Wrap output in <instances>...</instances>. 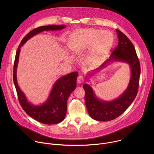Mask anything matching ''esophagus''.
Masks as SVG:
<instances>
[{
	"label": "esophagus",
	"instance_id": "esophagus-1",
	"mask_svg": "<svg viewBox=\"0 0 154 154\" xmlns=\"http://www.w3.org/2000/svg\"><path fill=\"white\" fill-rule=\"evenodd\" d=\"M77 83H79V84L82 83L84 82V78H83V77L82 76V75H79V76L77 77Z\"/></svg>",
	"mask_w": 154,
	"mask_h": 154
}]
</instances>
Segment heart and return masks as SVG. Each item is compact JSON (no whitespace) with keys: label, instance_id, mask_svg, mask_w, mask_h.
I'll return each instance as SVG.
<instances>
[{"label":"heart","instance_id":"1","mask_svg":"<svg viewBox=\"0 0 154 154\" xmlns=\"http://www.w3.org/2000/svg\"><path fill=\"white\" fill-rule=\"evenodd\" d=\"M113 43V36L110 32L96 29L79 30L71 35L68 40V48L74 54H81L90 49V62H94L107 53Z\"/></svg>","mask_w":154,"mask_h":154}]
</instances>
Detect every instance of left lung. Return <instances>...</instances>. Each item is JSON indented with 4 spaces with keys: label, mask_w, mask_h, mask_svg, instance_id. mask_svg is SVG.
Listing matches in <instances>:
<instances>
[{
    "label": "left lung",
    "mask_w": 154,
    "mask_h": 154,
    "mask_svg": "<svg viewBox=\"0 0 154 154\" xmlns=\"http://www.w3.org/2000/svg\"><path fill=\"white\" fill-rule=\"evenodd\" d=\"M118 37V45L111 56L100 66L87 75L89 80L93 74L102 70L112 62L119 61L127 63L130 68V79L126 90L113 100H103L96 94L92 87L83 84L85 102L88 112L91 118L98 121H109L122 115L133 102L137 95L140 76V64L135 49L130 40L120 30H116Z\"/></svg>",
    "instance_id": "left-lung-1"
}]
</instances>
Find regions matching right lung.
Wrapping results in <instances>:
<instances>
[{"mask_svg":"<svg viewBox=\"0 0 154 154\" xmlns=\"http://www.w3.org/2000/svg\"><path fill=\"white\" fill-rule=\"evenodd\" d=\"M65 25L41 26L30 32L19 45L15 57L13 69V81L19 103L26 113L35 120L45 124H56L62 122L67 112V100L77 86L78 72H72L61 77L54 84L48 99L41 105H35L28 101L17 83V68L20 48L33 36L45 31H55L66 28Z\"/></svg>","mask_w":154,"mask_h":154,"instance_id":"right-lung-1","label":"right lung"}]
</instances>
